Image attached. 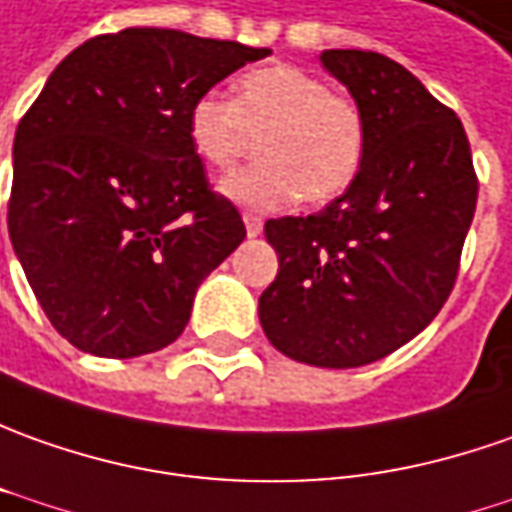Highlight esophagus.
Returning a JSON list of instances; mask_svg holds the SVG:
<instances>
[{"label":"esophagus","instance_id":"34e87169","mask_svg":"<svg viewBox=\"0 0 512 512\" xmlns=\"http://www.w3.org/2000/svg\"><path fill=\"white\" fill-rule=\"evenodd\" d=\"M245 228H248V236H259L264 231V219L256 214H245Z\"/></svg>","mask_w":512,"mask_h":512}]
</instances>
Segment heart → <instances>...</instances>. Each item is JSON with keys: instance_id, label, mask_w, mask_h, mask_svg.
<instances>
[{"instance_id": "b5f03b06", "label": "heart", "mask_w": 512, "mask_h": 512, "mask_svg": "<svg viewBox=\"0 0 512 512\" xmlns=\"http://www.w3.org/2000/svg\"><path fill=\"white\" fill-rule=\"evenodd\" d=\"M185 132L194 154L216 171L248 157L259 163L222 180L219 191L242 208L276 211L298 197L324 205L358 177L366 152L360 104L296 64H267L236 81L233 101L202 92L188 106Z\"/></svg>"}]
</instances>
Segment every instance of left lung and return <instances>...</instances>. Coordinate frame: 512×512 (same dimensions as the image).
Segmentation results:
<instances>
[{"label":"left lung","mask_w":512,"mask_h":512,"mask_svg":"<svg viewBox=\"0 0 512 512\" xmlns=\"http://www.w3.org/2000/svg\"><path fill=\"white\" fill-rule=\"evenodd\" d=\"M366 118L355 183L318 214L267 219L279 253L259 298L270 344L287 358L352 369L420 335L454 290L479 180L454 109L392 58L324 50Z\"/></svg>","instance_id":"8db88e82"}]
</instances>
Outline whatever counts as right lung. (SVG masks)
<instances>
[{"instance_id":"obj_1","label":"right lung","mask_w":512,"mask_h":512,"mask_svg":"<svg viewBox=\"0 0 512 512\" xmlns=\"http://www.w3.org/2000/svg\"><path fill=\"white\" fill-rule=\"evenodd\" d=\"M267 47L126 27L58 64L13 140L8 231L41 310L98 358L180 338L202 279L245 239L185 132L191 101Z\"/></svg>"}]
</instances>
